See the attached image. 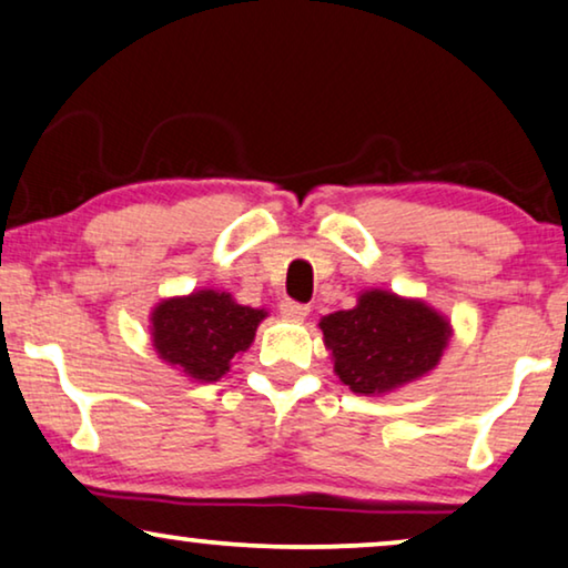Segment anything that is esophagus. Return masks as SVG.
<instances>
[{
  "label": "esophagus",
  "mask_w": 568,
  "mask_h": 568,
  "mask_svg": "<svg viewBox=\"0 0 568 568\" xmlns=\"http://www.w3.org/2000/svg\"><path fill=\"white\" fill-rule=\"evenodd\" d=\"M278 313H282V317H286V321H305V317L310 315V307L300 305V302L284 300L282 305H278Z\"/></svg>",
  "instance_id": "34e87169"
}]
</instances>
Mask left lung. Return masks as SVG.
<instances>
[{"label": "left lung", "instance_id": "obj_1", "mask_svg": "<svg viewBox=\"0 0 568 568\" xmlns=\"http://www.w3.org/2000/svg\"><path fill=\"white\" fill-rule=\"evenodd\" d=\"M333 372L356 395H387L437 367L453 338L447 315L424 300L364 290L352 310L321 317Z\"/></svg>", "mask_w": 568, "mask_h": 568}]
</instances>
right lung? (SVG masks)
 I'll return each mask as SVG.
<instances>
[{"label": "right lung", "mask_w": 568, "mask_h": 568, "mask_svg": "<svg viewBox=\"0 0 568 568\" xmlns=\"http://www.w3.org/2000/svg\"><path fill=\"white\" fill-rule=\"evenodd\" d=\"M263 317L266 310L240 305L220 290L165 297L150 313L154 354L191 383H216L251 348Z\"/></svg>", "instance_id": "1"}]
</instances>
